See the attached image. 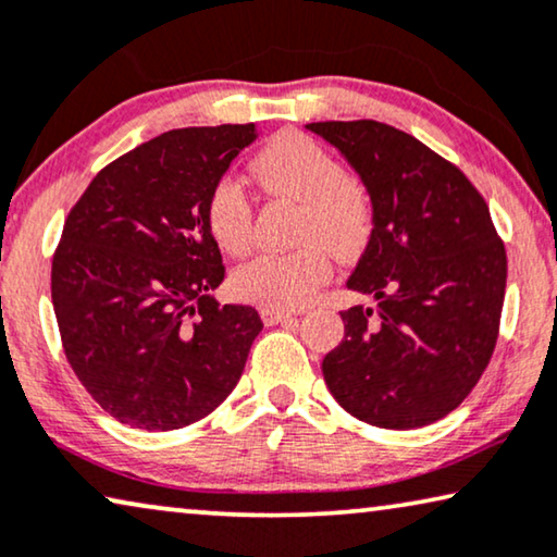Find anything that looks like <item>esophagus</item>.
<instances>
[{"instance_id": "34e87169", "label": "esophagus", "mask_w": 557, "mask_h": 557, "mask_svg": "<svg viewBox=\"0 0 557 557\" xmlns=\"http://www.w3.org/2000/svg\"><path fill=\"white\" fill-rule=\"evenodd\" d=\"M261 319L265 321V324H281V321L292 319V313L284 311V309H271V306H263Z\"/></svg>"}]
</instances>
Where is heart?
Segmentation results:
<instances>
[{
    "label": "heart",
    "mask_w": 557,
    "mask_h": 557,
    "mask_svg": "<svg viewBox=\"0 0 557 557\" xmlns=\"http://www.w3.org/2000/svg\"><path fill=\"white\" fill-rule=\"evenodd\" d=\"M273 193L301 200L292 251H265L233 271V292L271 309H294L332 273V256L359 253L372 233V200L346 175L334 152L309 135L281 133L256 158ZM206 223L223 251L240 256L253 240V200L236 175L215 178L206 196Z\"/></svg>",
    "instance_id": "1"
}]
</instances>
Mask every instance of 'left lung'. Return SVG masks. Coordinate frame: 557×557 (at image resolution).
<instances>
[{
    "label": "left lung",
    "instance_id": "8db88e82",
    "mask_svg": "<svg viewBox=\"0 0 557 557\" xmlns=\"http://www.w3.org/2000/svg\"><path fill=\"white\" fill-rule=\"evenodd\" d=\"M367 185L374 228L346 286L376 298L342 311L344 338L321 372L351 417L414 430L462 405L490 364L507 256L470 178L409 133L376 123H309Z\"/></svg>",
    "mask_w": 557,
    "mask_h": 557
}]
</instances>
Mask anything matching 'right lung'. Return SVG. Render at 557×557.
<instances>
[{"instance_id": "1", "label": "right lung", "mask_w": 557, "mask_h": 557, "mask_svg": "<svg viewBox=\"0 0 557 557\" xmlns=\"http://www.w3.org/2000/svg\"><path fill=\"white\" fill-rule=\"evenodd\" d=\"M253 140V123L168 131L104 165L64 221L52 259L62 346L117 422L181 430L244 374L263 321L211 296L225 265L206 196Z\"/></svg>"}]
</instances>
